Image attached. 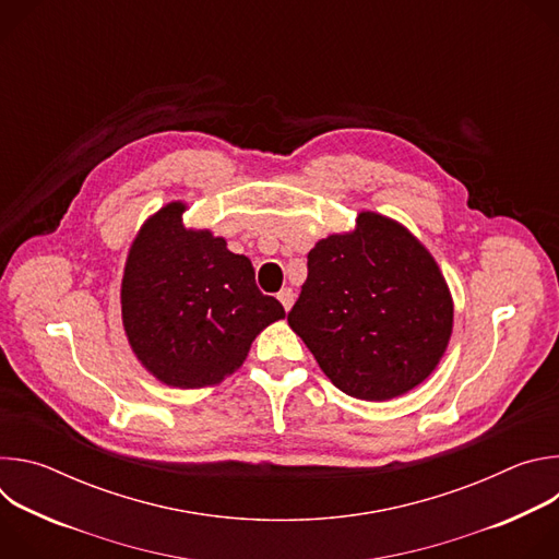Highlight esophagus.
<instances>
[{"instance_id":"1","label":"esophagus","mask_w":559,"mask_h":559,"mask_svg":"<svg viewBox=\"0 0 559 559\" xmlns=\"http://www.w3.org/2000/svg\"><path fill=\"white\" fill-rule=\"evenodd\" d=\"M294 289H289V287H285V289H281L278 292V300H281V305L285 307V311H289L292 309V305H294Z\"/></svg>"}]
</instances>
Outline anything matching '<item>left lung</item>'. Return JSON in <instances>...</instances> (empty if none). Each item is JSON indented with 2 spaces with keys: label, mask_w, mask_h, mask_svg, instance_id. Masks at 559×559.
Returning a JSON list of instances; mask_svg holds the SVG:
<instances>
[{
  "label": "left lung",
  "mask_w": 559,
  "mask_h": 559,
  "mask_svg": "<svg viewBox=\"0 0 559 559\" xmlns=\"http://www.w3.org/2000/svg\"><path fill=\"white\" fill-rule=\"evenodd\" d=\"M287 323L341 391L384 403L440 365L453 332V296L409 227L362 210L354 229L309 250Z\"/></svg>",
  "instance_id": "1"
}]
</instances>
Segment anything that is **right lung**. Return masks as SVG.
<instances>
[{"label": "right lung", "instance_id": "add662e5", "mask_svg": "<svg viewBox=\"0 0 559 559\" xmlns=\"http://www.w3.org/2000/svg\"><path fill=\"white\" fill-rule=\"evenodd\" d=\"M188 203L150 214L128 250L121 321L141 367L177 389L221 384L241 367L254 338L285 318L263 296L248 257L223 236L183 223Z\"/></svg>", "mask_w": 559, "mask_h": 559}]
</instances>
